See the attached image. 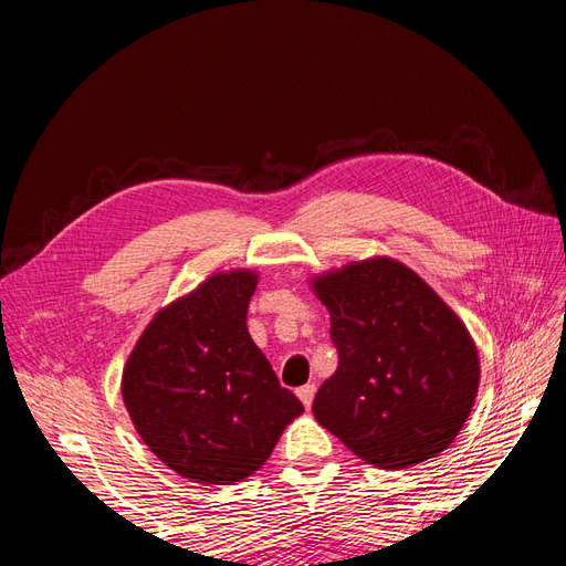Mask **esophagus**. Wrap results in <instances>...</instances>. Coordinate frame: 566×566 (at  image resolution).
<instances>
[{
  "instance_id": "obj_1",
  "label": "esophagus",
  "mask_w": 566,
  "mask_h": 566,
  "mask_svg": "<svg viewBox=\"0 0 566 566\" xmlns=\"http://www.w3.org/2000/svg\"><path fill=\"white\" fill-rule=\"evenodd\" d=\"M314 394H316V385H314V382H312V385H304V387L297 389V397H300V401H302L306 408L312 406Z\"/></svg>"
}]
</instances>
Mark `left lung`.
I'll use <instances>...</instances> for the list:
<instances>
[{
  "mask_svg": "<svg viewBox=\"0 0 566 566\" xmlns=\"http://www.w3.org/2000/svg\"><path fill=\"white\" fill-rule=\"evenodd\" d=\"M331 312L337 370L314 418L382 470L447 451L479 387V356L462 323L416 271L378 256L314 279Z\"/></svg>",
  "mask_w": 566,
  "mask_h": 566,
  "instance_id": "8db88e82",
  "label": "left lung"
}]
</instances>
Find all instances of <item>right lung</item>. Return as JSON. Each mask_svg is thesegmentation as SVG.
<instances>
[{
	"mask_svg": "<svg viewBox=\"0 0 566 566\" xmlns=\"http://www.w3.org/2000/svg\"><path fill=\"white\" fill-rule=\"evenodd\" d=\"M254 287V271L214 273L158 312L127 358L123 399L136 432L191 482L250 476L304 410L248 333Z\"/></svg>",
	"mask_w": 566,
	"mask_h": 566,
	"instance_id": "add662e5",
	"label": "right lung"
}]
</instances>
